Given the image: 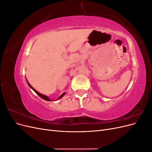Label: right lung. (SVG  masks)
<instances>
[{
    "instance_id": "add662e5",
    "label": "right lung",
    "mask_w": 152,
    "mask_h": 152,
    "mask_svg": "<svg viewBox=\"0 0 152 152\" xmlns=\"http://www.w3.org/2000/svg\"><path fill=\"white\" fill-rule=\"evenodd\" d=\"M27 83H28V86H30V88H31L32 89H33V90L35 91V93L37 94V95H39L41 98H42L43 99H44V100H46V101H50V99L47 96H45V95H44V94H40V93H39L38 91H37L34 88V87H31V86L29 84V82H27ZM65 93H63V94H61L60 96H59V97L58 98V99H61V98H63V96H64V95H65Z\"/></svg>"
}]
</instances>
